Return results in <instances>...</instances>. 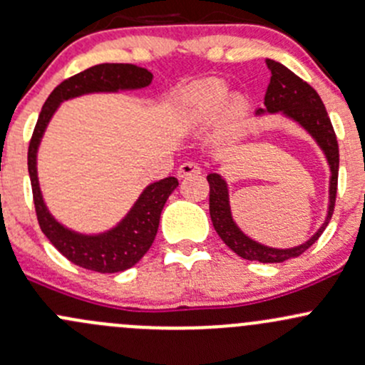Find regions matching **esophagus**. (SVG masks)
Listing matches in <instances>:
<instances>
[{"mask_svg":"<svg viewBox=\"0 0 365 365\" xmlns=\"http://www.w3.org/2000/svg\"><path fill=\"white\" fill-rule=\"evenodd\" d=\"M201 175V166L197 163H183L182 166L178 168V178H189V176H197Z\"/></svg>","mask_w":365,"mask_h":365,"instance_id":"esophagus-1","label":"esophagus"}]
</instances>
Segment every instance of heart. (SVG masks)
I'll list each match as a JSON object with an SVG mask.
<instances>
[{
    "label": "heart",
    "instance_id": "b5f03b06",
    "mask_svg": "<svg viewBox=\"0 0 365 365\" xmlns=\"http://www.w3.org/2000/svg\"><path fill=\"white\" fill-rule=\"evenodd\" d=\"M229 86L224 80L210 78L194 83L185 96L189 117L197 124H206L218 117L224 128H232L248 110V101L241 94L229 96Z\"/></svg>",
    "mask_w": 365,
    "mask_h": 365
}]
</instances>
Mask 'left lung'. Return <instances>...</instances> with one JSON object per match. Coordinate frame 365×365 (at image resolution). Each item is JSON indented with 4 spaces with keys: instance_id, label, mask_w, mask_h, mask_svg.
<instances>
[{
    "instance_id": "left-lung-1",
    "label": "left lung",
    "mask_w": 365,
    "mask_h": 365,
    "mask_svg": "<svg viewBox=\"0 0 365 365\" xmlns=\"http://www.w3.org/2000/svg\"><path fill=\"white\" fill-rule=\"evenodd\" d=\"M271 71V82L264 96V108L257 110V115L262 113H282L290 120L297 122L309 136L317 141L320 150L327 159L331 180H329V210L324 224L317 232L294 248H271L255 240L248 237L234 222L229 202L227 182L218 173H210L206 178L210 183V217L213 227L220 240L227 245L234 253L247 260H259L264 264L285 262V260L299 257L304 253L314 241L325 231L336 205L337 192V171H339V148H337L336 133L332 129L331 118L322 103L320 96L309 83L299 78L295 73L273 59H266Z\"/></svg>"
}]
</instances>
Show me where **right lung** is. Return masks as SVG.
Wrapping results in <instances>:
<instances>
[{"label": "right lung", "mask_w": 365, "mask_h": 365, "mask_svg": "<svg viewBox=\"0 0 365 365\" xmlns=\"http://www.w3.org/2000/svg\"><path fill=\"white\" fill-rule=\"evenodd\" d=\"M152 78L153 75L147 68H140L136 64H96L59 83L48 96L38 117L28 150V170L38 224L53 247L68 260L83 269L98 271V273H118L140 262L141 257L148 252L155 240L160 212L173 190L178 187V180L175 176H168L150 183L115 227L99 234H82L68 229L48 212L38 182V147L48 122L63 101L92 92L143 89L150 86Z\"/></svg>", "instance_id": "obj_1"}]
</instances>
